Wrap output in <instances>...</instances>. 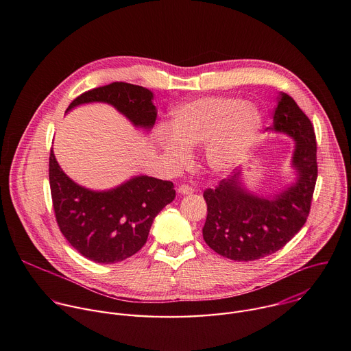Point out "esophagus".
Returning a JSON list of instances; mask_svg holds the SVG:
<instances>
[{
	"mask_svg": "<svg viewBox=\"0 0 351 351\" xmlns=\"http://www.w3.org/2000/svg\"><path fill=\"white\" fill-rule=\"evenodd\" d=\"M193 191H194V189H193V187H190L189 184H180V186L178 187V193H180V194H183V195L191 194Z\"/></svg>",
	"mask_w": 351,
	"mask_h": 351,
	"instance_id": "1",
	"label": "esophagus"
}]
</instances>
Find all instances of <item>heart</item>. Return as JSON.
<instances>
[{
  "mask_svg": "<svg viewBox=\"0 0 351 351\" xmlns=\"http://www.w3.org/2000/svg\"><path fill=\"white\" fill-rule=\"evenodd\" d=\"M261 126L258 108L243 99L199 98L173 112L169 133L161 132L157 145L175 167H180L187 161V148L207 144L211 169L226 172L254 144Z\"/></svg>",
  "mask_w": 351,
  "mask_h": 351,
  "instance_id": "1",
  "label": "heart"
}]
</instances>
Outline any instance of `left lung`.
Returning <instances> with one entry per match:
<instances>
[{"label":"left lung","mask_w":351,"mask_h":351,"mask_svg":"<svg viewBox=\"0 0 351 351\" xmlns=\"http://www.w3.org/2000/svg\"><path fill=\"white\" fill-rule=\"evenodd\" d=\"M271 129L295 141L294 183L271 197H260L241 186L237 172L204 191L203 237L215 253L233 261L274 254L303 228L310 214L318 176L314 126L289 94L279 93Z\"/></svg>","instance_id":"left-lung-1"}]
</instances>
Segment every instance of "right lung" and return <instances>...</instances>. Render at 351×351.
<instances>
[{
	"mask_svg": "<svg viewBox=\"0 0 351 351\" xmlns=\"http://www.w3.org/2000/svg\"><path fill=\"white\" fill-rule=\"evenodd\" d=\"M153 93L145 87L114 82L76 97L68 111L88 103H106L136 128L149 130L157 119ZM49 187L60 230L83 257L98 264L123 261L145 244L160 211L173 202V183L134 176L121 186L94 191L75 183L49 153Z\"/></svg>",
	"mask_w": 351,
	"mask_h": 351,
	"instance_id": "right-lung-1",
	"label": "right lung"
}]
</instances>
